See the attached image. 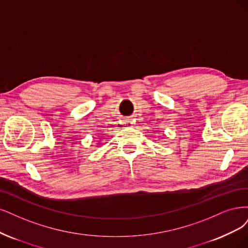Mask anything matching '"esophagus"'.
<instances>
[{
    "instance_id": "esophagus-1",
    "label": "esophagus",
    "mask_w": 248,
    "mask_h": 248,
    "mask_svg": "<svg viewBox=\"0 0 248 248\" xmlns=\"http://www.w3.org/2000/svg\"><path fill=\"white\" fill-rule=\"evenodd\" d=\"M124 124H132L131 123V119H127V121H125V123Z\"/></svg>"
}]
</instances>
